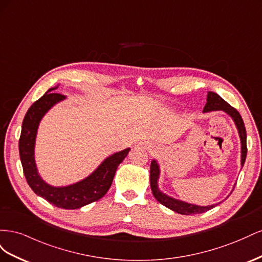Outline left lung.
<instances>
[{"instance_id": "obj_1", "label": "left lung", "mask_w": 262, "mask_h": 262, "mask_svg": "<svg viewBox=\"0 0 262 262\" xmlns=\"http://www.w3.org/2000/svg\"><path fill=\"white\" fill-rule=\"evenodd\" d=\"M215 110H223L227 115L233 118V120L238 129L239 138L242 142V166H244L246 156H247V134H246V128L243 121V118L239 115L237 110L232 107L231 105L226 102L223 98L216 93L214 92H208V98H207V104H205L203 108V113H209V112H215ZM160 177V167L156 163V161H153L150 163V168H149V180H150V189H152L153 195L155 199L160 202L161 204L165 205L166 208H168L172 211H175L179 214H184V215H190V214H200L203 212H207L211 209H213L215 205H208V207H200V205H194L190 204L184 201L176 200L173 198L168 196L160 191V189L157 187V180Z\"/></svg>"}]
</instances>
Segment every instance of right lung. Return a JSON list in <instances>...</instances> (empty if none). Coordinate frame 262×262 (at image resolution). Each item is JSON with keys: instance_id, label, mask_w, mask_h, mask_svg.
Here are the masks:
<instances>
[{"instance_id": "obj_1", "label": "right lung", "mask_w": 262, "mask_h": 262, "mask_svg": "<svg viewBox=\"0 0 262 262\" xmlns=\"http://www.w3.org/2000/svg\"><path fill=\"white\" fill-rule=\"evenodd\" d=\"M57 87L50 89L42 97L30 106L21 124L19 138V156L24 175L33 191L42 196L55 207L67 210L80 209L86 204L99 200L104 196L113 184L116 170L124 157L128 155L130 148L115 153L107 157L92 175L80 182L68 187H52L38 175L35 164V141L39 122L48 110L66 98L64 95L53 93Z\"/></svg>"}]
</instances>
